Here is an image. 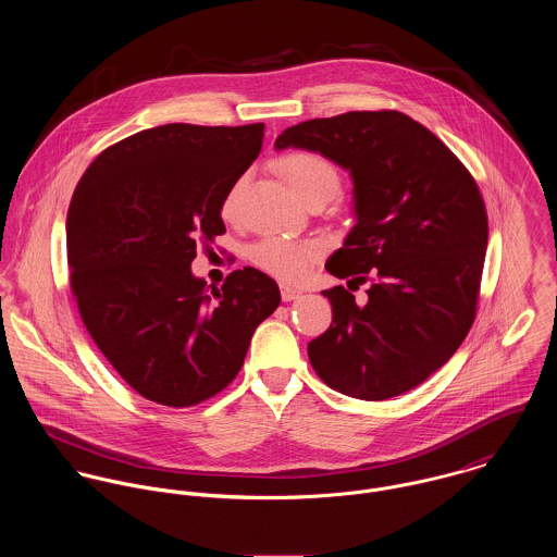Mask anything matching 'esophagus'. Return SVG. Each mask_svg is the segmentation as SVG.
<instances>
[{"instance_id":"34e87169","label":"esophagus","mask_w":557,"mask_h":557,"mask_svg":"<svg viewBox=\"0 0 557 557\" xmlns=\"http://www.w3.org/2000/svg\"><path fill=\"white\" fill-rule=\"evenodd\" d=\"M298 296H300V289L289 287V285H281V298H283V302H292V300H296Z\"/></svg>"}]
</instances>
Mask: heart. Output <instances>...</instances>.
Wrapping results in <instances>:
<instances>
[{"label":"heart","mask_w":557,"mask_h":557,"mask_svg":"<svg viewBox=\"0 0 557 557\" xmlns=\"http://www.w3.org/2000/svg\"><path fill=\"white\" fill-rule=\"evenodd\" d=\"M276 169L289 188L305 203L315 199H332L341 188V173L332 160L309 150H294L276 160ZM242 182H236L223 199V214L232 216L238 206ZM323 244L318 239H292L281 236H268L250 246V261L281 278V281H300L315 265L323 255Z\"/></svg>","instance_id":"1"}]
</instances>
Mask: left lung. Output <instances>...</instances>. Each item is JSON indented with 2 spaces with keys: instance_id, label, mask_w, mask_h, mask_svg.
Returning <instances> with one entry per match:
<instances>
[{
  "instance_id": "1",
  "label": "left lung",
  "mask_w": 557,
  "mask_h": 557,
  "mask_svg": "<svg viewBox=\"0 0 557 557\" xmlns=\"http://www.w3.org/2000/svg\"><path fill=\"white\" fill-rule=\"evenodd\" d=\"M349 169L356 225L327 259L343 285L321 292L330 327L309 343L319 377L347 397L384 400L420 386L459 349L476 319L488 239L476 180L442 139L400 111H349L283 131Z\"/></svg>"
}]
</instances>
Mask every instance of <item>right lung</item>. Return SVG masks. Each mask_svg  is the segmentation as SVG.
I'll use <instances>...</instances> for the list:
<instances>
[{
	"label": "right lung",
	"instance_id": "add662e5",
	"mask_svg": "<svg viewBox=\"0 0 557 557\" xmlns=\"http://www.w3.org/2000/svg\"><path fill=\"white\" fill-rule=\"evenodd\" d=\"M263 124H164L87 166L66 219L71 289L96 347L141 397L190 407L239 373L278 285L234 270L208 294L190 263L225 234L223 199L259 157Z\"/></svg>",
	"mask_w": 557,
	"mask_h": 557
}]
</instances>
